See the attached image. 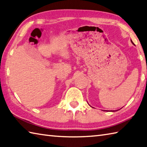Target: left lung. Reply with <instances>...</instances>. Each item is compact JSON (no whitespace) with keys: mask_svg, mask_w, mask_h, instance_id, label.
<instances>
[{"mask_svg":"<svg viewBox=\"0 0 147 147\" xmlns=\"http://www.w3.org/2000/svg\"><path fill=\"white\" fill-rule=\"evenodd\" d=\"M131 43H133V45H135V43H133V42H132V40H131ZM112 112H114V111H112Z\"/></svg>","mask_w":147,"mask_h":147,"instance_id":"left-lung-1","label":"left lung"}]
</instances>
